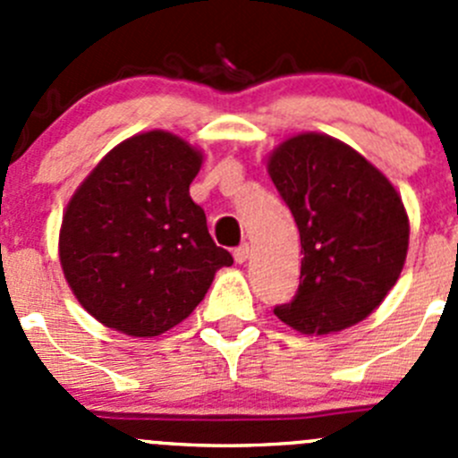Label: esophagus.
I'll return each instance as SVG.
<instances>
[{"label":"esophagus","mask_w":458,"mask_h":458,"mask_svg":"<svg viewBox=\"0 0 458 458\" xmlns=\"http://www.w3.org/2000/svg\"><path fill=\"white\" fill-rule=\"evenodd\" d=\"M233 257H234V261H237V263L248 261V257H250V246H248V243H243V246L234 248Z\"/></svg>","instance_id":"obj_1"}]
</instances>
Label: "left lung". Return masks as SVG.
Segmentation results:
<instances>
[{
	"label": "left lung",
	"mask_w": 458,
	"mask_h": 458,
	"mask_svg": "<svg viewBox=\"0 0 458 458\" xmlns=\"http://www.w3.org/2000/svg\"><path fill=\"white\" fill-rule=\"evenodd\" d=\"M267 174L301 237V281L275 315L303 335H332L370 317L408 257L410 221L390 179L323 132L281 141Z\"/></svg>",
	"instance_id": "1"
}]
</instances>
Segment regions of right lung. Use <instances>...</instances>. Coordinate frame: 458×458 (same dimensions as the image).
Wrapping results in <instances>:
<instances>
[{
    "label": "right lung",
    "instance_id": "right-lung-1",
    "mask_svg": "<svg viewBox=\"0 0 458 458\" xmlns=\"http://www.w3.org/2000/svg\"><path fill=\"white\" fill-rule=\"evenodd\" d=\"M203 152L165 131L117 143L64 210L59 261L81 308L110 330L159 336L191 317L233 255L191 199Z\"/></svg>",
    "mask_w": 458,
    "mask_h": 458
}]
</instances>
